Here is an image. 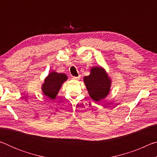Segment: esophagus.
I'll use <instances>...</instances> for the list:
<instances>
[{"label":"esophagus","mask_w":157,"mask_h":157,"mask_svg":"<svg viewBox=\"0 0 157 157\" xmlns=\"http://www.w3.org/2000/svg\"><path fill=\"white\" fill-rule=\"evenodd\" d=\"M80 78V76H78V77H75V76H73V79H75V80H78V79Z\"/></svg>","instance_id":"34e87169"}]
</instances>
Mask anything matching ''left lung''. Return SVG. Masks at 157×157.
<instances>
[{
    "label": "left lung",
    "instance_id": "1",
    "mask_svg": "<svg viewBox=\"0 0 157 157\" xmlns=\"http://www.w3.org/2000/svg\"><path fill=\"white\" fill-rule=\"evenodd\" d=\"M84 83L91 99L99 102L108 95L111 80L105 68L101 66H94L91 68L90 75L84 76Z\"/></svg>",
    "mask_w": 157,
    "mask_h": 157
}]
</instances>
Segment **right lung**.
<instances>
[{"mask_svg":"<svg viewBox=\"0 0 157 157\" xmlns=\"http://www.w3.org/2000/svg\"><path fill=\"white\" fill-rule=\"evenodd\" d=\"M67 75L66 74L52 71L44 79V82L41 86L42 92L46 96L54 100L57 97L62 85L67 80Z\"/></svg>","mask_w":157,"mask_h":157,"instance_id":"1","label":"right lung"}]
</instances>
